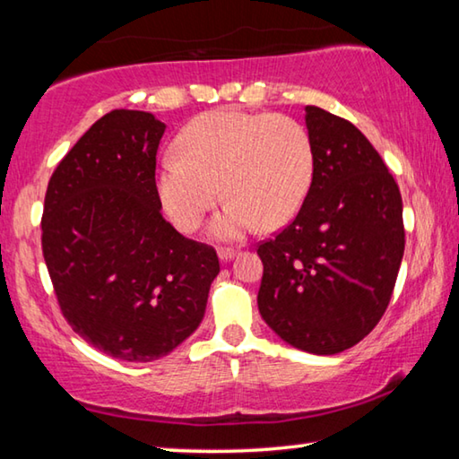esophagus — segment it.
Wrapping results in <instances>:
<instances>
[{
    "instance_id": "esophagus-1",
    "label": "esophagus",
    "mask_w": 459,
    "mask_h": 459,
    "mask_svg": "<svg viewBox=\"0 0 459 459\" xmlns=\"http://www.w3.org/2000/svg\"><path fill=\"white\" fill-rule=\"evenodd\" d=\"M235 257H237L235 248H229V247H221V248H219V259H221L222 263H229V261H232Z\"/></svg>"
}]
</instances>
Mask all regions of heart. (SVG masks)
I'll use <instances>...</instances> for the list:
<instances>
[{
  "instance_id": "heart-1",
  "label": "heart",
  "mask_w": 459,
  "mask_h": 459,
  "mask_svg": "<svg viewBox=\"0 0 459 459\" xmlns=\"http://www.w3.org/2000/svg\"><path fill=\"white\" fill-rule=\"evenodd\" d=\"M176 150L161 158L155 190L182 232L198 227L221 190L227 202L208 227L214 238H240L257 224L281 229L312 188V137L287 115L212 108L180 131Z\"/></svg>"
}]
</instances>
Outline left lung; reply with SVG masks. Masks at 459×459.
Returning <instances> with one entry per match:
<instances>
[{
    "label": "left lung",
    "instance_id": "1",
    "mask_svg": "<svg viewBox=\"0 0 459 459\" xmlns=\"http://www.w3.org/2000/svg\"><path fill=\"white\" fill-rule=\"evenodd\" d=\"M314 180L298 216L259 245L261 317L287 344L338 354L370 333L397 281L405 229L399 186L351 121L306 107Z\"/></svg>",
    "mask_w": 459,
    "mask_h": 459
}]
</instances>
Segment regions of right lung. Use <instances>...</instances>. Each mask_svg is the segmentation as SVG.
<instances>
[{"mask_svg": "<svg viewBox=\"0 0 459 459\" xmlns=\"http://www.w3.org/2000/svg\"><path fill=\"white\" fill-rule=\"evenodd\" d=\"M164 131L147 111L107 113L54 169L44 200L42 251L62 314L123 362L158 360L190 338L221 271L212 247L161 216Z\"/></svg>", "mask_w": 459, "mask_h": 459, "instance_id": "1", "label": "right lung"}]
</instances>
